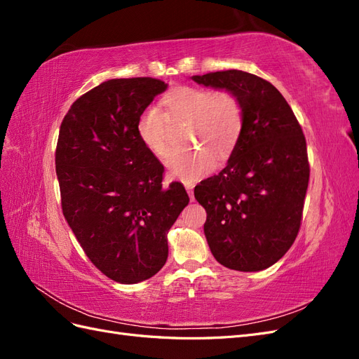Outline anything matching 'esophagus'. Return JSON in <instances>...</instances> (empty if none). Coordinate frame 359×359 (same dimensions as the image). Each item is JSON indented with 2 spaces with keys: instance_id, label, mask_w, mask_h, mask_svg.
<instances>
[{
  "instance_id": "obj_1",
  "label": "esophagus",
  "mask_w": 359,
  "mask_h": 359,
  "mask_svg": "<svg viewBox=\"0 0 359 359\" xmlns=\"http://www.w3.org/2000/svg\"><path fill=\"white\" fill-rule=\"evenodd\" d=\"M193 187H194L193 182H186V190H187V193H189V196H190L191 201H193Z\"/></svg>"
}]
</instances>
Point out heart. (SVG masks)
<instances>
[{"label": "heart", "instance_id": "b5f03b06", "mask_svg": "<svg viewBox=\"0 0 359 359\" xmlns=\"http://www.w3.org/2000/svg\"><path fill=\"white\" fill-rule=\"evenodd\" d=\"M165 102L172 119L190 121L187 139L202 145L169 154L166 165L172 177L196 181L214 170L215 156L219 160L231 157L244 130V107L235 93L180 86ZM169 127L168 115L157 104H149L137 116L136 132L151 153L165 157L170 148Z\"/></svg>", "mask_w": 359, "mask_h": 359}]
</instances>
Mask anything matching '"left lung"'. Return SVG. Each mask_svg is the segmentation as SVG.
<instances>
[{
    "mask_svg": "<svg viewBox=\"0 0 359 359\" xmlns=\"http://www.w3.org/2000/svg\"><path fill=\"white\" fill-rule=\"evenodd\" d=\"M193 81L235 93L244 107V130L227 166L194 187L206 211V241L226 268L265 269L299 232L310 178L306 136L285 97L256 74L226 70Z\"/></svg>",
    "mask_w": 359,
    "mask_h": 359,
    "instance_id": "left-lung-1",
    "label": "left lung"
}]
</instances>
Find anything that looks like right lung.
<instances>
[{
	"instance_id": "right-lung-1",
	"label": "right lung",
	"mask_w": 359,
	"mask_h": 359,
	"mask_svg": "<svg viewBox=\"0 0 359 359\" xmlns=\"http://www.w3.org/2000/svg\"><path fill=\"white\" fill-rule=\"evenodd\" d=\"M154 78L111 79L82 94L64 116L55 151L61 208L85 255L123 285L157 274L168 232L189 194L163 186V168L136 132L137 116L166 90Z\"/></svg>"
}]
</instances>
